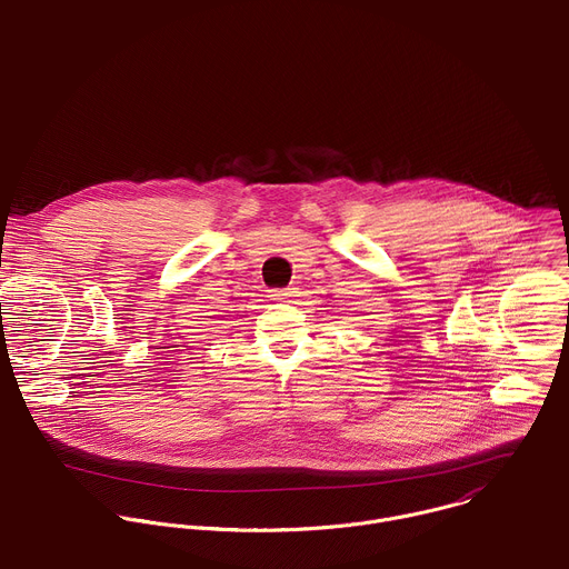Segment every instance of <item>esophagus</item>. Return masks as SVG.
Instances as JSON below:
<instances>
[{"label":"esophagus","instance_id":"obj_1","mask_svg":"<svg viewBox=\"0 0 569 569\" xmlns=\"http://www.w3.org/2000/svg\"><path fill=\"white\" fill-rule=\"evenodd\" d=\"M295 292H297L295 288H283V290H274L272 297H274L277 301H290V299L295 297Z\"/></svg>","mask_w":569,"mask_h":569}]
</instances>
